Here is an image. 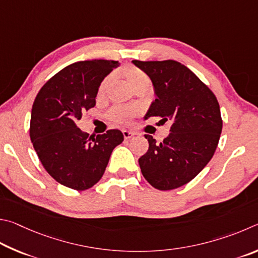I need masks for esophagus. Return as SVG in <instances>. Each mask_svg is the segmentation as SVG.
Listing matches in <instances>:
<instances>
[{"label": "esophagus", "instance_id": "esophagus-1", "mask_svg": "<svg viewBox=\"0 0 258 258\" xmlns=\"http://www.w3.org/2000/svg\"><path fill=\"white\" fill-rule=\"evenodd\" d=\"M122 134H123V137H124V139H130L132 137H134L135 135V133H133V132H129V130H123V132H122Z\"/></svg>", "mask_w": 258, "mask_h": 258}]
</instances>
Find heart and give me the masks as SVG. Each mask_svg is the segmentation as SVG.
I'll return each mask as SVG.
<instances>
[{
    "mask_svg": "<svg viewBox=\"0 0 258 258\" xmlns=\"http://www.w3.org/2000/svg\"><path fill=\"white\" fill-rule=\"evenodd\" d=\"M123 77L135 90H137L139 88H148L151 86L150 77L147 76L145 71L139 69L138 67H135V66L125 67L123 69ZM111 81H112V77L106 76L105 78L99 83L98 88H97L98 98H103L105 96L107 89L111 85ZM136 113L137 111L132 107L115 106L111 110L110 117L113 121L116 122V123L124 124L130 122V120L136 115Z\"/></svg>",
    "mask_w": 258,
    "mask_h": 258,
    "instance_id": "1",
    "label": "heart"
}]
</instances>
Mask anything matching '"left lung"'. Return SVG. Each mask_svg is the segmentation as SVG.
Instances as JSON below:
<instances>
[{"label":"left lung","instance_id":"obj_1","mask_svg":"<svg viewBox=\"0 0 258 258\" xmlns=\"http://www.w3.org/2000/svg\"><path fill=\"white\" fill-rule=\"evenodd\" d=\"M133 62L150 76L157 95L146 119L172 121L171 133L162 142L145 135L150 147L138 160L142 173L159 190L179 188L214 155L222 132L219 102L209 86L178 61Z\"/></svg>","mask_w":258,"mask_h":258}]
</instances>
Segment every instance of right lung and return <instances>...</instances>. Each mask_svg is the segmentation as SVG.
<instances>
[{
  "label": "right lung",
  "mask_w": 258,
  "mask_h": 258,
  "mask_svg": "<svg viewBox=\"0 0 258 258\" xmlns=\"http://www.w3.org/2000/svg\"><path fill=\"white\" fill-rule=\"evenodd\" d=\"M117 66L113 60L75 62L49 78L35 98L31 143L47 173L68 188L86 190L96 184L112 151L123 142L117 129L89 137L76 124L96 105L99 83Z\"/></svg>",
  "instance_id": "add662e5"
}]
</instances>
